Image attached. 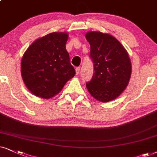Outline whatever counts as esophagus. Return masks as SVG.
I'll use <instances>...</instances> for the list:
<instances>
[{"label": "esophagus", "instance_id": "1", "mask_svg": "<svg viewBox=\"0 0 157 157\" xmlns=\"http://www.w3.org/2000/svg\"><path fill=\"white\" fill-rule=\"evenodd\" d=\"M75 71H76V74H77V75H78L79 73H80V67H77L76 69H75Z\"/></svg>", "mask_w": 157, "mask_h": 157}]
</instances>
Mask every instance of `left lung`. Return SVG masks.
<instances>
[{
	"label": "left lung",
	"mask_w": 157,
	"mask_h": 157,
	"mask_svg": "<svg viewBox=\"0 0 157 157\" xmlns=\"http://www.w3.org/2000/svg\"><path fill=\"white\" fill-rule=\"evenodd\" d=\"M90 45L93 75L86 87L98 101L108 102L120 96L128 85L131 62L122 44L112 35L101 32L85 35Z\"/></svg>",
	"instance_id": "left-lung-1"
}]
</instances>
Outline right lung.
<instances>
[{
	"mask_svg": "<svg viewBox=\"0 0 157 157\" xmlns=\"http://www.w3.org/2000/svg\"><path fill=\"white\" fill-rule=\"evenodd\" d=\"M67 40V33H50L36 40L24 54L21 77L35 96L52 98L75 76V68L66 49Z\"/></svg>",
	"mask_w": 157,
	"mask_h": 157,
	"instance_id": "right-lung-1",
	"label": "right lung"
}]
</instances>
